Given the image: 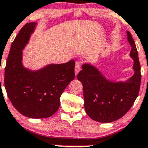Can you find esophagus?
Returning a JSON list of instances; mask_svg holds the SVG:
<instances>
[{"label":"esophagus","instance_id":"34e87169","mask_svg":"<svg viewBox=\"0 0 148 148\" xmlns=\"http://www.w3.org/2000/svg\"><path fill=\"white\" fill-rule=\"evenodd\" d=\"M80 71V62H77L75 64V76L78 74V73Z\"/></svg>","mask_w":148,"mask_h":148}]
</instances>
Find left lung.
<instances>
[{
  "label": "left lung",
  "mask_w": 148,
  "mask_h": 148,
  "mask_svg": "<svg viewBox=\"0 0 148 148\" xmlns=\"http://www.w3.org/2000/svg\"><path fill=\"white\" fill-rule=\"evenodd\" d=\"M126 35L131 47L129 56L133 61L132 77L125 81L111 80L91 63H83L77 75L83 86L85 112L100 123H110L123 116L139 93L141 75L138 51L131 33L127 31Z\"/></svg>",
  "instance_id": "1"
}]
</instances>
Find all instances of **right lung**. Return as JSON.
Segmentation results:
<instances>
[{
    "mask_svg": "<svg viewBox=\"0 0 148 148\" xmlns=\"http://www.w3.org/2000/svg\"><path fill=\"white\" fill-rule=\"evenodd\" d=\"M37 23H27L11 45L5 68V87L14 107L32 119L48 118L57 112L60 97L75 78V61L50 63L37 70L25 67L23 51Z\"/></svg>",
    "mask_w": 148,
    "mask_h": 148,
    "instance_id": "add662e5",
    "label": "right lung"
}]
</instances>
